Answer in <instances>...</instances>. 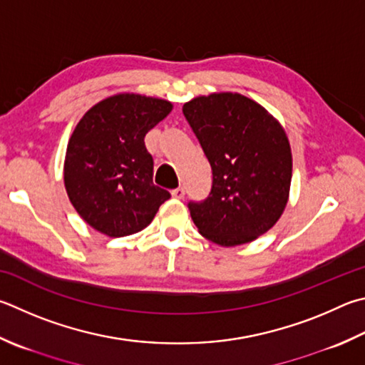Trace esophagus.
<instances>
[{"label":"esophagus","instance_id":"obj_1","mask_svg":"<svg viewBox=\"0 0 365 365\" xmlns=\"http://www.w3.org/2000/svg\"><path fill=\"white\" fill-rule=\"evenodd\" d=\"M170 195H172V197H175V200H182V197L185 196V190L182 187L174 188L170 191Z\"/></svg>","mask_w":365,"mask_h":365}]
</instances>
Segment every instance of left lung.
<instances>
[{
	"mask_svg": "<svg viewBox=\"0 0 365 365\" xmlns=\"http://www.w3.org/2000/svg\"><path fill=\"white\" fill-rule=\"evenodd\" d=\"M183 115L212 168L207 200L188 204L197 231L223 247L255 241L274 227L289 201L292 151L286 130L237 92L195 97Z\"/></svg>",
	"mask_w": 365,
	"mask_h": 365,
	"instance_id": "obj_1",
	"label": "left lung"
}]
</instances>
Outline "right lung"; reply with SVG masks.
<instances>
[{
  "mask_svg": "<svg viewBox=\"0 0 365 365\" xmlns=\"http://www.w3.org/2000/svg\"><path fill=\"white\" fill-rule=\"evenodd\" d=\"M172 103L116 94L86 111L68 140L63 182L83 220L110 237L138 233L153 220L168 190L153 183V158L143 138Z\"/></svg>",
  "mask_w": 365,
  "mask_h": 365,
  "instance_id": "right-lung-1",
  "label": "right lung"
}]
</instances>
